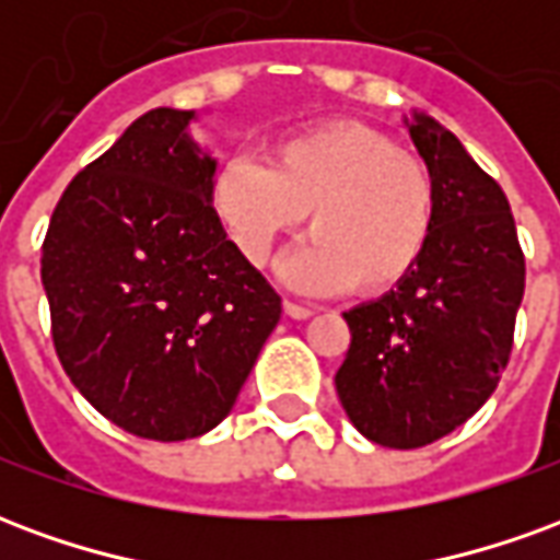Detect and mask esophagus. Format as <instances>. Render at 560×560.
<instances>
[{
    "label": "esophagus",
    "instance_id": "esophagus-1",
    "mask_svg": "<svg viewBox=\"0 0 560 560\" xmlns=\"http://www.w3.org/2000/svg\"><path fill=\"white\" fill-rule=\"evenodd\" d=\"M284 315L293 317V320H305V317L315 315V308L305 303H293V300H284Z\"/></svg>",
    "mask_w": 560,
    "mask_h": 560
}]
</instances>
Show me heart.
I'll return each instance as SVG.
<instances>
[{
    "label": "heart",
    "mask_w": 560,
    "mask_h": 560,
    "mask_svg": "<svg viewBox=\"0 0 560 560\" xmlns=\"http://www.w3.org/2000/svg\"><path fill=\"white\" fill-rule=\"evenodd\" d=\"M267 164L224 161L209 207L252 267H269L312 212L315 233L284 276L308 293H387L429 248L438 195L429 167L387 131L353 119L324 122L269 147Z\"/></svg>",
    "instance_id": "1"
}]
</instances>
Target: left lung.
Wrapping results in <instances>:
<instances>
[{
  "label": "left lung",
  "mask_w": 560,
  "mask_h": 560,
  "mask_svg": "<svg viewBox=\"0 0 560 560\" xmlns=\"http://www.w3.org/2000/svg\"><path fill=\"white\" fill-rule=\"evenodd\" d=\"M434 179L425 255L381 300L345 312L351 348L336 393L357 432L417 450L480 411L513 351L525 255L501 185L432 116L408 122Z\"/></svg>",
  "instance_id": "obj_1"
}]
</instances>
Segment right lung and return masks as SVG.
<instances>
[{
  "mask_svg": "<svg viewBox=\"0 0 560 560\" xmlns=\"http://www.w3.org/2000/svg\"><path fill=\"white\" fill-rule=\"evenodd\" d=\"M195 110L155 107L68 183L42 248L59 363L95 411L149 441L215 429L281 296L209 207Z\"/></svg>",
  "mask_w": 560,
  "mask_h": 560,
  "instance_id": "obj_1",
  "label": "right lung"
}]
</instances>
